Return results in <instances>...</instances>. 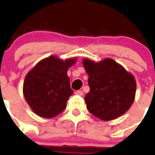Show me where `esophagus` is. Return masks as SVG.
Returning <instances> with one entry per match:
<instances>
[{
    "instance_id": "obj_1",
    "label": "esophagus",
    "mask_w": 155,
    "mask_h": 155,
    "mask_svg": "<svg viewBox=\"0 0 155 155\" xmlns=\"http://www.w3.org/2000/svg\"><path fill=\"white\" fill-rule=\"evenodd\" d=\"M76 95H83V92L82 90H77L76 92Z\"/></svg>"
}]
</instances>
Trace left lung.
<instances>
[{"mask_svg":"<svg viewBox=\"0 0 155 155\" xmlns=\"http://www.w3.org/2000/svg\"><path fill=\"white\" fill-rule=\"evenodd\" d=\"M82 63L89 75L90 90L85 96L89 112L103 121L125 113L136 92L134 76L112 59L97 63L85 59Z\"/></svg>","mask_w":155,"mask_h":155,"instance_id":"left-lung-1","label":"left lung"}]
</instances>
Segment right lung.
I'll use <instances>...</instances> for the list:
<instances>
[{"instance_id":"right-lung-1","label":"right lung","mask_w":155,"mask_h":155,"mask_svg":"<svg viewBox=\"0 0 155 155\" xmlns=\"http://www.w3.org/2000/svg\"><path fill=\"white\" fill-rule=\"evenodd\" d=\"M76 59L66 61L51 56L39 62L27 73L24 95L31 109L39 116L50 118L63 112L73 95L67 71Z\"/></svg>"}]
</instances>
